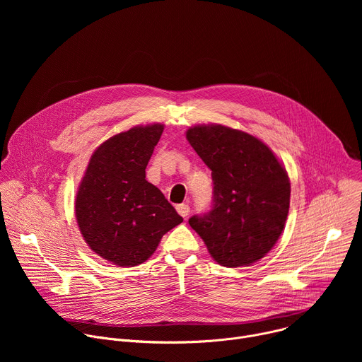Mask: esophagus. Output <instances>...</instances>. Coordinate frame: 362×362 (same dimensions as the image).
<instances>
[{
	"mask_svg": "<svg viewBox=\"0 0 362 362\" xmlns=\"http://www.w3.org/2000/svg\"><path fill=\"white\" fill-rule=\"evenodd\" d=\"M176 211H177V214H179L180 216L186 218V216L189 215V212H190V208H189V204L182 203V204H177V206H176Z\"/></svg>",
	"mask_w": 362,
	"mask_h": 362,
	"instance_id": "1",
	"label": "esophagus"
}]
</instances>
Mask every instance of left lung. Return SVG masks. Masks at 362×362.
I'll use <instances>...</instances> for the list:
<instances>
[{
  "label": "left lung",
  "mask_w": 362,
  "mask_h": 362,
  "mask_svg": "<svg viewBox=\"0 0 362 362\" xmlns=\"http://www.w3.org/2000/svg\"><path fill=\"white\" fill-rule=\"evenodd\" d=\"M186 139L212 170V208L189 219L222 267H247L279 239L291 197L285 168L272 150L245 132L221 124L194 126Z\"/></svg>",
  "instance_id": "1"
}]
</instances>
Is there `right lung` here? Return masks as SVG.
<instances>
[{"instance_id":"1","label":"right lung","mask_w":362,"mask_h":362,"mask_svg":"<svg viewBox=\"0 0 362 362\" xmlns=\"http://www.w3.org/2000/svg\"><path fill=\"white\" fill-rule=\"evenodd\" d=\"M163 124L137 126L106 140L88 162L76 197L80 232L103 259L136 267L162 236L183 222L165 194L146 180Z\"/></svg>"}]
</instances>
